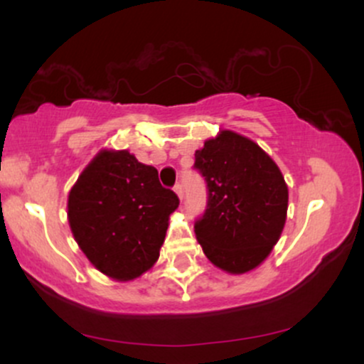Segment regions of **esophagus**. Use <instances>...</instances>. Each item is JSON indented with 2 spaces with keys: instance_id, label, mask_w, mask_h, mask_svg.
<instances>
[{
  "instance_id": "obj_1",
  "label": "esophagus",
  "mask_w": 364,
  "mask_h": 364,
  "mask_svg": "<svg viewBox=\"0 0 364 364\" xmlns=\"http://www.w3.org/2000/svg\"><path fill=\"white\" fill-rule=\"evenodd\" d=\"M174 191H176L179 200H183V185H181V183H176V185H174Z\"/></svg>"
}]
</instances>
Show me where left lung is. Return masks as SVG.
<instances>
[{
    "label": "left lung",
    "mask_w": 364,
    "mask_h": 364,
    "mask_svg": "<svg viewBox=\"0 0 364 364\" xmlns=\"http://www.w3.org/2000/svg\"><path fill=\"white\" fill-rule=\"evenodd\" d=\"M207 183V208L195 220L203 253L229 274L253 270L269 257L286 224L287 185L255 141L224 129L195 152Z\"/></svg>",
    "instance_id": "left-lung-1"
}]
</instances>
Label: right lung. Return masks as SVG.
<instances>
[{"label":"right lung","mask_w":364,"mask_h":364,"mask_svg":"<svg viewBox=\"0 0 364 364\" xmlns=\"http://www.w3.org/2000/svg\"><path fill=\"white\" fill-rule=\"evenodd\" d=\"M179 205L152 166L128 150H102L83 169L68 195V223L92 265L116 281H129L159 258Z\"/></svg>","instance_id":"right-lung-1"}]
</instances>
